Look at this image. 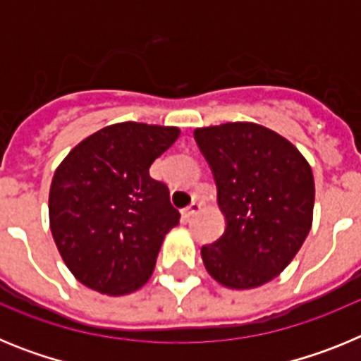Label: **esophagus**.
I'll return each instance as SVG.
<instances>
[{"mask_svg": "<svg viewBox=\"0 0 361 361\" xmlns=\"http://www.w3.org/2000/svg\"><path fill=\"white\" fill-rule=\"evenodd\" d=\"M200 208H202V204H200V202H197V200H195V202H191L190 206H188V208L184 209V212H183V215L186 216V219H190V216L197 215V213L200 212Z\"/></svg>", "mask_w": 361, "mask_h": 361, "instance_id": "1", "label": "esophagus"}]
</instances>
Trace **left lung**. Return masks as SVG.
Segmentation results:
<instances>
[{"instance_id": "left-lung-1", "label": "left lung", "mask_w": 361, "mask_h": 361, "mask_svg": "<svg viewBox=\"0 0 361 361\" xmlns=\"http://www.w3.org/2000/svg\"><path fill=\"white\" fill-rule=\"evenodd\" d=\"M213 170L222 237L200 250L206 271L228 289H255L291 264L312 226L314 178L293 142L237 121L193 132Z\"/></svg>"}]
</instances>
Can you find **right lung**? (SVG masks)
<instances>
[{
    "mask_svg": "<svg viewBox=\"0 0 361 361\" xmlns=\"http://www.w3.org/2000/svg\"><path fill=\"white\" fill-rule=\"evenodd\" d=\"M180 135L177 126L116 123L82 139L54 171L50 231L75 280L108 296L141 289L166 233L178 224L149 166Z\"/></svg>",
    "mask_w": 361,
    "mask_h": 361,
    "instance_id": "obj_1",
    "label": "right lung"
}]
</instances>
